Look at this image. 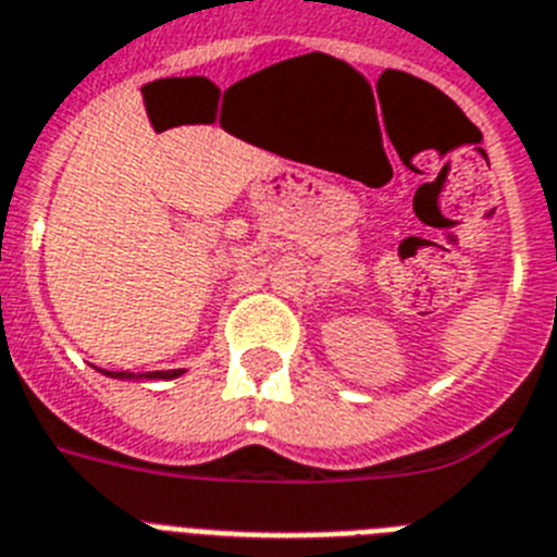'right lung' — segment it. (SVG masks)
<instances>
[{
	"label": "right lung",
	"instance_id": "obj_1",
	"mask_svg": "<svg viewBox=\"0 0 557 557\" xmlns=\"http://www.w3.org/2000/svg\"><path fill=\"white\" fill-rule=\"evenodd\" d=\"M107 374H115V377H132V372H107ZM183 374V369H165V372H146V377H180Z\"/></svg>",
	"mask_w": 557,
	"mask_h": 557
}]
</instances>
